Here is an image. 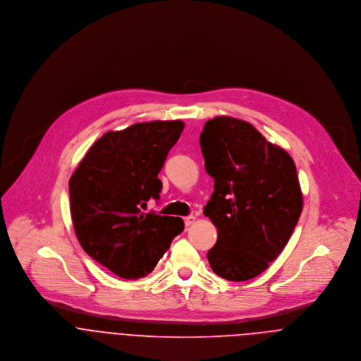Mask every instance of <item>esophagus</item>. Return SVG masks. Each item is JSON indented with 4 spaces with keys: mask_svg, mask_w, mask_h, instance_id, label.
Returning <instances> with one entry per match:
<instances>
[{
    "mask_svg": "<svg viewBox=\"0 0 361 361\" xmlns=\"http://www.w3.org/2000/svg\"><path fill=\"white\" fill-rule=\"evenodd\" d=\"M183 219H185V225H186V226H190V225H193V224L196 222V216H195V215H189V216H185Z\"/></svg>",
    "mask_w": 361,
    "mask_h": 361,
    "instance_id": "obj_1",
    "label": "esophagus"
}]
</instances>
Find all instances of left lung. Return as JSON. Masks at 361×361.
<instances>
[{
	"label": "left lung",
	"mask_w": 361,
	"mask_h": 361,
	"mask_svg": "<svg viewBox=\"0 0 361 361\" xmlns=\"http://www.w3.org/2000/svg\"><path fill=\"white\" fill-rule=\"evenodd\" d=\"M200 146L214 178L204 215L218 231L208 262L224 279L249 281L281 255L299 221L296 165L252 123L232 116L207 121Z\"/></svg>",
	"instance_id": "left-lung-1"
}]
</instances>
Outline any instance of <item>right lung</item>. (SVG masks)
Masks as SVG:
<instances>
[{
	"label": "right lung",
	"mask_w": 361,
	"mask_h": 361,
	"mask_svg": "<svg viewBox=\"0 0 361 361\" xmlns=\"http://www.w3.org/2000/svg\"><path fill=\"white\" fill-rule=\"evenodd\" d=\"M183 128L182 121H152L106 132L69 179L80 246L123 279L149 275L185 229L179 216L142 211L152 197L159 199L158 173Z\"/></svg>",
	"instance_id": "right-lung-1"
}]
</instances>
